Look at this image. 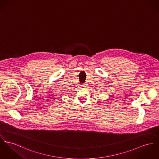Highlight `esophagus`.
I'll return each instance as SVG.
<instances>
[{
	"instance_id": "1",
	"label": "esophagus",
	"mask_w": 159,
	"mask_h": 159,
	"mask_svg": "<svg viewBox=\"0 0 159 159\" xmlns=\"http://www.w3.org/2000/svg\"><path fill=\"white\" fill-rule=\"evenodd\" d=\"M86 86H87V84H86L82 85V86H83V87H84V88H86Z\"/></svg>"
}]
</instances>
